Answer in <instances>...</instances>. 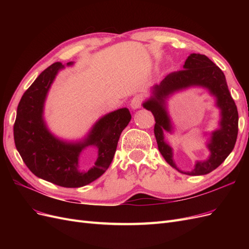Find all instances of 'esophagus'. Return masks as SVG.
Here are the masks:
<instances>
[{
	"mask_svg": "<svg viewBox=\"0 0 249 249\" xmlns=\"http://www.w3.org/2000/svg\"><path fill=\"white\" fill-rule=\"evenodd\" d=\"M141 103H142L141 96L137 95V96L133 97V100L131 101V107H132V109H134V110L139 109L141 107Z\"/></svg>",
	"mask_w": 249,
	"mask_h": 249,
	"instance_id": "obj_1",
	"label": "esophagus"
}]
</instances>
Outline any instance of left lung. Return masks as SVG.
<instances>
[{
    "label": "left lung",
    "mask_w": 249,
    "mask_h": 249,
    "mask_svg": "<svg viewBox=\"0 0 249 249\" xmlns=\"http://www.w3.org/2000/svg\"><path fill=\"white\" fill-rule=\"evenodd\" d=\"M190 86L209 89L216 97L217 107L222 110L221 127L211 134L207 145L211 155L206 161H198L192 172H180L173 162L172 149L163 140V133L171 131L170 119L164 108V101L173 92ZM143 107L155 117V136L158 148L170 166L189 176H203L216 169L227 159L235 147L238 136V110L229 90L223 71L213 61L200 54H191L186 59L184 70L171 72L159 85L153 87V95L143 103Z\"/></svg>",
    "instance_id": "left-lung-1"
}]
</instances>
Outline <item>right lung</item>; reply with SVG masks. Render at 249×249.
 <instances>
[{
	"label": "right lung",
	"instance_id": "right-lung-1",
	"mask_svg": "<svg viewBox=\"0 0 249 249\" xmlns=\"http://www.w3.org/2000/svg\"><path fill=\"white\" fill-rule=\"evenodd\" d=\"M63 67L60 62L52 64L26 90L18 106L13 135L22 161L36 177L61 187L78 188L93 182L108 169L120 134L132 116L129 109H118L97 120L87 138L81 142L56 138L48 130L42 114L49 89ZM87 146L98 148V159L91 168L84 170L78 159Z\"/></svg>",
	"mask_w": 249,
	"mask_h": 249
}]
</instances>
